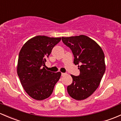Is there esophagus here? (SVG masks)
Here are the masks:
<instances>
[{"instance_id":"34e87169","label":"esophagus","mask_w":121,"mask_h":121,"mask_svg":"<svg viewBox=\"0 0 121 121\" xmlns=\"http://www.w3.org/2000/svg\"><path fill=\"white\" fill-rule=\"evenodd\" d=\"M65 75H66V73H61V76H64Z\"/></svg>"}]
</instances>
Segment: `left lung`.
Here are the masks:
<instances>
[{"label": "left lung", "mask_w": 121, "mask_h": 121, "mask_svg": "<svg viewBox=\"0 0 121 121\" xmlns=\"http://www.w3.org/2000/svg\"><path fill=\"white\" fill-rule=\"evenodd\" d=\"M74 56L73 63L78 65L79 76L71 75L72 83L67 87L71 97L82 100L91 96L99 87L105 71L104 54L95 40L85 35L62 37Z\"/></svg>", "instance_id": "left-lung-1"}]
</instances>
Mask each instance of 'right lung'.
I'll return each mask as SVG.
<instances>
[{"instance_id": "add662e5", "label": "right lung", "mask_w": 121, "mask_h": 121, "mask_svg": "<svg viewBox=\"0 0 121 121\" xmlns=\"http://www.w3.org/2000/svg\"><path fill=\"white\" fill-rule=\"evenodd\" d=\"M61 38L35 36L28 40L19 53L17 74L24 89L32 99L42 100L52 95L60 72L45 69V62Z\"/></svg>"}]
</instances>
